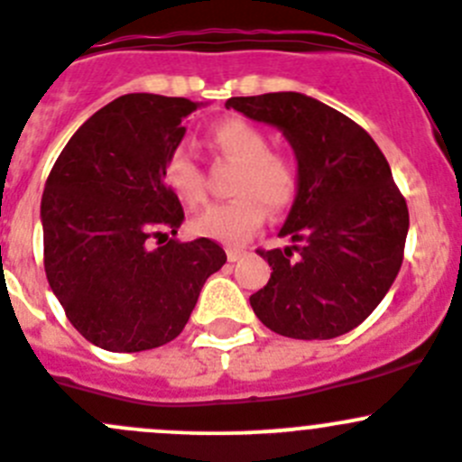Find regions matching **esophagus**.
<instances>
[{
    "instance_id": "34e87169",
    "label": "esophagus",
    "mask_w": 462,
    "mask_h": 462,
    "mask_svg": "<svg viewBox=\"0 0 462 462\" xmlns=\"http://www.w3.org/2000/svg\"><path fill=\"white\" fill-rule=\"evenodd\" d=\"M245 254L246 251L237 249V246H229V249H226V258H229V263H237V260H240Z\"/></svg>"
}]
</instances>
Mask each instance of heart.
Segmentation results:
<instances>
[{
    "label": "heart",
    "mask_w": 462,
    "mask_h": 462,
    "mask_svg": "<svg viewBox=\"0 0 462 462\" xmlns=\"http://www.w3.org/2000/svg\"><path fill=\"white\" fill-rule=\"evenodd\" d=\"M208 141L222 157L237 163L231 181L236 198L193 217L190 231L225 245H242L263 226L267 217L264 206L272 213H282L294 204L299 168L291 157L272 150L267 132L245 118L217 123ZM162 177L166 189L184 207L198 208L207 202V171L186 145H175L166 154Z\"/></svg>",
    "instance_id": "1"
}]
</instances>
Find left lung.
Masks as SVG:
<instances>
[{
  "label": "left lung",
  "instance_id": "1",
  "mask_svg": "<svg viewBox=\"0 0 462 462\" xmlns=\"http://www.w3.org/2000/svg\"><path fill=\"white\" fill-rule=\"evenodd\" d=\"M281 127L299 162V193L281 236L258 249L272 278L251 294L255 317L291 339H335L357 328L391 290L404 260L409 208L386 157L362 125L296 91L226 100Z\"/></svg>",
  "mask_w": 462,
  "mask_h": 462
}]
</instances>
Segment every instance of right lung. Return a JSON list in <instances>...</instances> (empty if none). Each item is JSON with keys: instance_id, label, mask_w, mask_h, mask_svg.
I'll use <instances>...</instances> for the list:
<instances>
[{"instance_id": "right-lung-1", "label": "right lung", "mask_w": 462, "mask_h": 462, "mask_svg": "<svg viewBox=\"0 0 462 462\" xmlns=\"http://www.w3.org/2000/svg\"><path fill=\"white\" fill-rule=\"evenodd\" d=\"M195 109L189 98L121 96L78 127L49 172L47 281L71 326L103 350L139 353L175 339L207 278L226 263L208 237H171L184 208L162 168Z\"/></svg>"}]
</instances>
